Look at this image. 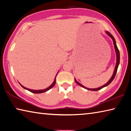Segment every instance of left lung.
<instances>
[{
    "label": "left lung",
    "mask_w": 131,
    "mask_h": 131,
    "mask_svg": "<svg viewBox=\"0 0 131 131\" xmlns=\"http://www.w3.org/2000/svg\"><path fill=\"white\" fill-rule=\"evenodd\" d=\"M106 32V34L109 37H111L112 38V41H113V42H114V48H115V52H116V65H115V68L114 69V73H113V74H112V77H111V78L110 79V80L104 84V85H103L101 87H99V88H95V89H89V88H86L85 86H84L83 85H82V84H81L80 83H79L76 80V79L74 78V80H75V82L77 83L78 84H79V86H81L82 88H83L84 89H87V90H91V91H98V90H99L102 89V88H104V87H106L107 86H108V84H110V83H111V82L113 81V79H114L115 77V75H116V72H117V68H118V66H119V63H120V52H119V50L118 49V48H117V47L116 45V41H115V40L114 37H113V36H112L111 33H110L108 31H106L105 32Z\"/></svg>",
    "instance_id": "1"
}]
</instances>
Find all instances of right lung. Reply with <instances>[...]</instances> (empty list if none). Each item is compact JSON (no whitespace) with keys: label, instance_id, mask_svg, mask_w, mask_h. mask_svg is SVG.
I'll return each mask as SVG.
<instances>
[{"label":"right lung","instance_id":"add662e5","mask_svg":"<svg viewBox=\"0 0 131 131\" xmlns=\"http://www.w3.org/2000/svg\"><path fill=\"white\" fill-rule=\"evenodd\" d=\"M58 73H57V74H58ZM57 74H56V77H55V78H54V82L52 83V84H51V85H50V86H49L48 88H46V89H43V90H36L29 89H28V88H25V87H24V86H23L22 85V84H21L20 83H19V84H20V85H21V86L23 88H24V89H25V90H27L28 91H30V92H32V93H36V94L42 93H44V92H46V91H48V90H50V89H52V88H53V87L55 85L56 81V76H57Z\"/></svg>","mask_w":131,"mask_h":131}]
</instances>
